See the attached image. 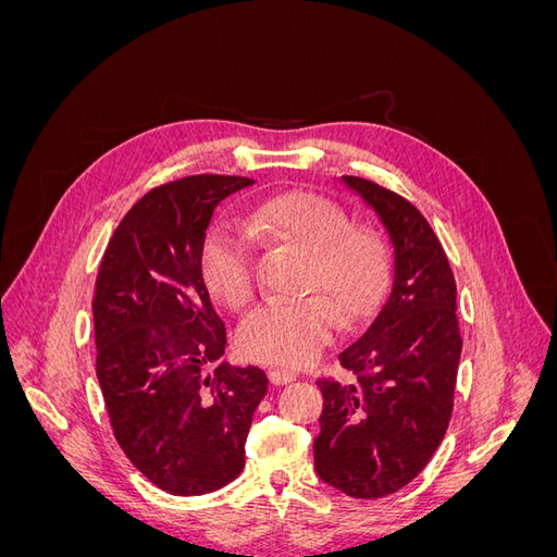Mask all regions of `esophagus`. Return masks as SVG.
<instances>
[{"instance_id":"34e87169","label":"esophagus","mask_w":557,"mask_h":557,"mask_svg":"<svg viewBox=\"0 0 557 557\" xmlns=\"http://www.w3.org/2000/svg\"><path fill=\"white\" fill-rule=\"evenodd\" d=\"M267 376H269V383H274V385H285V383L295 381V374L288 372V369H269Z\"/></svg>"}]
</instances>
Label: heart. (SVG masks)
<instances>
[{
	"instance_id": "obj_1",
	"label": "heart",
	"mask_w": 557,
	"mask_h": 557,
	"mask_svg": "<svg viewBox=\"0 0 557 557\" xmlns=\"http://www.w3.org/2000/svg\"><path fill=\"white\" fill-rule=\"evenodd\" d=\"M244 227L251 237L309 250L305 288L315 290L252 309L237 332L246 358L278 367L309 364L330 344L339 313L356 320L376 305L387 274L385 250L369 232L350 230V218L330 199L285 193L252 209ZM247 235L237 225L218 223L199 250L205 285L230 309H242L252 295V242Z\"/></svg>"
}]
</instances>
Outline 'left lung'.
<instances>
[{"instance_id": "1", "label": "left lung", "mask_w": 557, "mask_h": 557, "mask_svg": "<svg viewBox=\"0 0 557 557\" xmlns=\"http://www.w3.org/2000/svg\"><path fill=\"white\" fill-rule=\"evenodd\" d=\"M342 181L376 211L393 244V272L372 323L339 352L356 381H318L313 462L336 491L376 499L416 479L442 444L462 339L450 264L423 213L367 178Z\"/></svg>"}]
</instances>
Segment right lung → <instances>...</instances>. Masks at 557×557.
I'll return each mask as SVG.
<instances>
[{
    "label": "right lung",
    "instance_id": "1",
    "mask_svg": "<svg viewBox=\"0 0 557 557\" xmlns=\"http://www.w3.org/2000/svg\"><path fill=\"white\" fill-rule=\"evenodd\" d=\"M250 178L199 174L146 193L104 250L92 301L97 379L115 442L160 491L213 493L244 469L258 367L221 362L225 325L199 250L215 207Z\"/></svg>",
    "mask_w": 557,
    "mask_h": 557
}]
</instances>
